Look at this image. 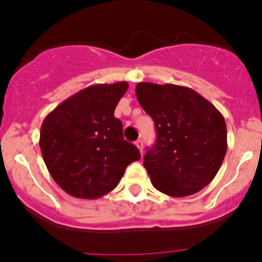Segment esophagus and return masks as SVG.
Segmentation results:
<instances>
[{
	"mask_svg": "<svg viewBox=\"0 0 262 262\" xmlns=\"http://www.w3.org/2000/svg\"><path fill=\"white\" fill-rule=\"evenodd\" d=\"M136 146L138 147V149L141 150V153H142V150H143V141H142V139H137Z\"/></svg>",
	"mask_w": 262,
	"mask_h": 262,
	"instance_id": "esophagus-1",
	"label": "esophagus"
}]
</instances>
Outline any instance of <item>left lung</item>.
I'll use <instances>...</instances> for the list:
<instances>
[{"mask_svg": "<svg viewBox=\"0 0 262 262\" xmlns=\"http://www.w3.org/2000/svg\"><path fill=\"white\" fill-rule=\"evenodd\" d=\"M136 95L157 132L143 162L153 186L175 198L200 191L215 178L226 156L223 115L189 87L139 82Z\"/></svg>", "mask_w": 262, "mask_h": 262, "instance_id": "8db88e82", "label": "left lung"}]
</instances>
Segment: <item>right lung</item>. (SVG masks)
<instances>
[{
  "mask_svg": "<svg viewBox=\"0 0 262 262\" xmlns=\"http://www.w3.org/2000/svg\"><path fill=\"white\" fill-rule=\"evenodd\" d=\"M128 82L92 84L72 95L44 119L41 155L47 168L67 194L97 199L118 186L139 149L123 137L114 116Z\"/></svg>",
  "mask_w": 262,
  "mask_h": 262,
  "instance_id": "right-lung-1",
  "label": "right lung"
}]
</instances>
